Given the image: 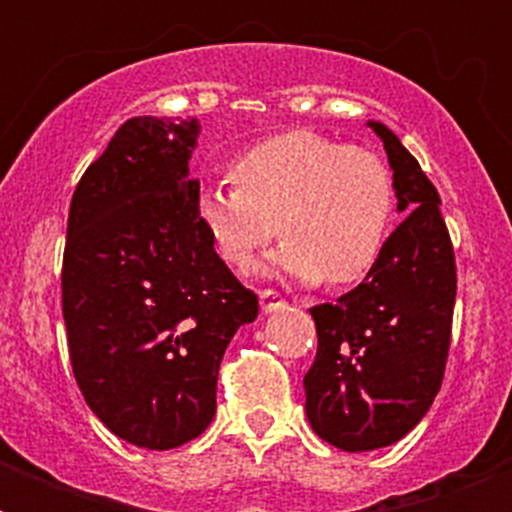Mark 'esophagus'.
I'll list each match as a JSON object with an SVG mask.
<instances>
[{
    "label": "esophagus",
    "instance_id": "obj_1",
    "mask_svg": "<svg viewBox=\"0 0 512 512\" xmlns=\"http://www.w3.org/2000/svg\"><path fill=\"white\" fill-rule=\"evenodd\" d=\"M284 305H287V300H284L276 289H263V292H260V308H263L265 313L279 311Z\"/></svg>",
    "mask_w": 512,
    "mask_h": 512
}]
</instances>
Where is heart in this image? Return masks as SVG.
I'll return each instance as SVG.
<instances>
[{"instance_id":"b5f03b06","label":"heart","mask_w":512,"mask_h":512,"mask_svg":"<svg viewBox=\"0 0 512 512\" xmlns=\"http://www.w3.org/2000/svg\"><path fill=\"white\" fill-rule=\"evenodd\" d=\"M231 180L199 196L201 225L231 268H247L276 233V268L300 284L342 292L380 263L396 220V177L380 154L287 130L244 148Z\"/></svg>"}]
</instances>
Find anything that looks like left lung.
<instances>
[{"label": "left lung", "mask_w": 512, "mask_h": 512, "mask_svg": "<svg viewBox=\"0 0 512 512\" xmlns=\"http://www.w3.org/2000/svg\"><path fill=\"white\" fill-rule=\"evenodd\" d=\"M372 127L406 217L356 289L311 308L319 350L303 380L311 428L342 452L396 444L425 417L444 382L457 297L436 185L388 127Z\"/></svg>", "instance_id": "1"}]
</instances>
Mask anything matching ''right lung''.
<instances>
[{
    "label": "right lung",
    "mask_w": 512,
    "mask_h": 512,
    "mask_svg": "<svg viewBox=\"0 0 512 512\" xmlns=\"http://www.w3.org/2000/svg\"><path fill=\"white\" fill-rule=\"evenodd\" d=\"M196 132L127 119L68 209L60 303L76 385L111 433L154 452L207 430L225 348L257 316L199 220Z\"/></svg>",
    "instance_id": "obj_1"
}]
</instances>
